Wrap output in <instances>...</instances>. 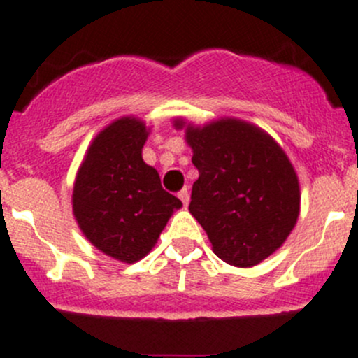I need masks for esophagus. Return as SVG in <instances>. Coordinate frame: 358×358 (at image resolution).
<instances>
[{
  "label": "esophagus",
  "mask_w": 358,
  "mask_h": 358,
  "mask_svg": "<svg viewBox=\"0 0 358 358\" xmlns=\"http://www.w3.org/2000/svg\"><path fill=\"white\" fill-rule=\"evenodd\" d=\"M178 197H180V201L183 202V206H189V201H190V194H189V190H187V189L180 190V192H178Z\"/></svg>",
  "instance_id": "34e87169"
}]
</instances>
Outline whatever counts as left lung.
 I'll use <instances>...</instances> for the list:
<instances>
[{
  "mask_svg": "<svg viewBox=\"0 0 358 358\" xmlns=\"http://www.w3.org/2000/svg\"><path fill=\"white\" fill-rule=\"evenodd\" d=\"M185 128L192 162L199 171L189 211L208 234L213 252L248 268L277 251L299 216L298 175L282 147L256 124L220 117Z\"/></svg>",
  "mask_w": 358,
  "mask_h": 358,
  "instance_id": "obj_1",
  "label": "left lung"
}]
</instances>
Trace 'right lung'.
<instances>
[{
    "label": "right lung",
    "mask_w": 358,
    "mask_h": 358,
    "mask_svg": "<svg viewBox=\"0 0 358 358\" xmlns=\"http://www.w3.org/2000/svg\"><path fill=\"white\" fill-rule=\"evenodd\" d=\"M150 128L135 115L112 121L90 143L76 173L72 213L83 236L122 263L149 255L182 201L161 187L142 149Z\"/></svg>",
    "instance_id": "right-lung-1"
}]
</instances>
